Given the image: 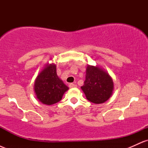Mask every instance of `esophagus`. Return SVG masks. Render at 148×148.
<instances>
[{"label": "esophagus", "mask_w": 148, "mask_h": 148, "mask_svg": "<svg viewBox=\"0 0 148 148\" xmlns=\"http://www.w3.org/2000/svg\"><path fill=\"white\" fill-rule=\"evenodd\" d=\"M69 87L70 88H76L77 87V86H76V84H70L69 85Z\"/></svg>", "instance_id": "1"}]
</instances>
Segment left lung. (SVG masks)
Instances as JSON below:
<instances>
[{
  "label": "left lung",
  "mask_w": 148,
  "mask_h": 148,
  "mask_svg": "<svg viewBox=\"0 0 148 148\" xmlns=\"http://www.w3.org/2000/svg\"><path fill=\"white\" fill-rule=\"evenodd\" d=\"M81 88L88 101L99 104L112 96L114 84L111 76L102 67L88 64L86 80Z\"/></svg>",
  "instance_id": "1"
}]
</instances>
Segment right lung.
I'll list each match as a JSON object with an SVG mask.
<instances>
[{
    "label": "right lung",
    "mask_w": 148,
    "mask_h": 148,
    "mask_svg": "<svg viewBox=\"0 0 148 148\" xmlns=\"http://www.w3.org/2000/svg\"><path fill=\"white\" fill-rule=\"evenodd\" d=\"M69 88L56 73V64L47 63L38 74L34 84L37 99L46 105H52L62 99Z\"/></svg>",
    "instance_id": "obj_1"
}]
</instances>
